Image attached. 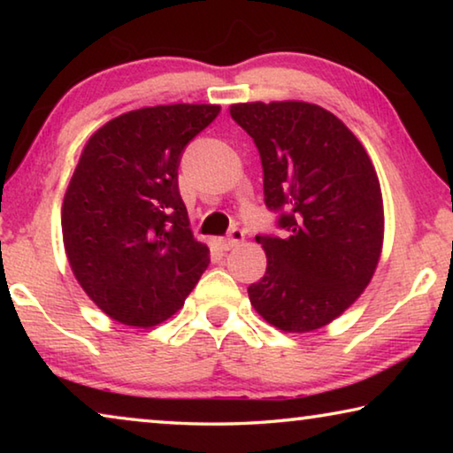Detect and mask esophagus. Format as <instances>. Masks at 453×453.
<instances>
[{
  "instance_id": "esophagus-1",
  "label": "esophagus",
  "mask_w": 453,
  "mask_h": 453,
  "mask_svg": "<svg viewBox=\"0 0 453 453\" xmlns=\"http://www.w3.org/2000/svg\"><path fill=\"white\" fill-rule=\"evenodd\" d=\"M243 240V232L240 227H234L232 232H229V235L227 237H221V240H218V245L221 250H232V248H235L237 243H240Z\"/></svg>"
}]
</instances>
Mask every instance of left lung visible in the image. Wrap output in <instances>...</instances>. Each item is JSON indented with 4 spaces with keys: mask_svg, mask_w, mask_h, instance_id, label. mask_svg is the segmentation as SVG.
<instances>
[{
    "mask_svg": "<svg viewBox=\"0 0 453 453\" xmlns=\"http://www.w3.org/2000/svg\"><path fill=\"white\" fill-rule=\"evenodd\" d=\"M229 113L256 143L264 202L288 232L256 235L267 267L250 302L283 332H311L357 300L380 262V180L357 137L316 104H235Z\"/></svg>",
    "mask_w": 453,
    "mask_h": 453,
    "instance_id": "1",
    "label": "left lung"
}]
</instances>
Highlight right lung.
<instances>
[{
	"label": "right lung",
	"instance_id": "obj_1",
	"mask_svg": "<svg viewBox=\"0 0 453 453\" xmlns=\"http://www.w3.org/2000/svg\"><path fill=\"white\" fill-rule=\"evenodd\" d=\"M219 105L142 107L89 137L67 186L61 232L75 280L126 326L172 318L210 264L189 229L178 167Z\"/></svg>",
	"mask_w": 453,
	"mask_h": 453
}]
</instances>
